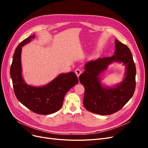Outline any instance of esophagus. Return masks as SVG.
<instances>
[{
  "label": "esophagus",
  "instance_id": "esophagus-1",
  "mask_svg": "<svg viewBox=\"0 0 148 148\" xmlns=\"http://www.w3.org/2000/svg\"><path fill=\"white\" fill-rule=\"evenodd\" d=\"M75 73H76V75H77V77H79V75L82 73V70L79 69H77L75 70Z\"/></svg>",
  "mask_w": 148,
  "mask_h": 148
}]
</instances>
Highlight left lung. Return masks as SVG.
I'll list each match as a JSON object with an SVG mask.
<instances>
[{"mask_svg": "<svg viewBox=\"0 0 148 148\" xmlns=\"http://www.w3.org/2000/svg\"><path fill=\"white\" fill-rule=\"evenodd\" d=\"M114 61L122 62L126 66L125 77L113 88L102 87L99 76ZM135 77L136 66L130 50L116 39L114 55L87 62L84 65V71L79 76V82L85 89L84 107L91 112L101 115L117 112L133 96L136 86Z\"/></svg>", "mask_w": 148, "mask_h": 148, "instance_id": "1", "label": "left lung"}]
</instances>
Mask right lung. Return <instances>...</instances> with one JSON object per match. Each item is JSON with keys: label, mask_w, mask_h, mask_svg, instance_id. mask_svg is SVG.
Returning <instances> with one entry per match:
<instances>
[{"label": "right lung", "mask_w": 148, "mask_h": 148, "mask_svg": "<svg viewBox=\"0 0 148 148\" xmlns=\"http://www.w3.org/2000/svg\"><path fill=\"white\" fill-rule=\"evenodd\" d=\"M34 38V34L30 36L21 42L15 49L10 66L13 86L18 100L29 110L38 114H51L61 109L65 94L78 83V79L71 71L60 74L52 82L41 87L26 84L21 75V49Z\"/></svg>", "instance_id": "add662e5"}]
</instances>
